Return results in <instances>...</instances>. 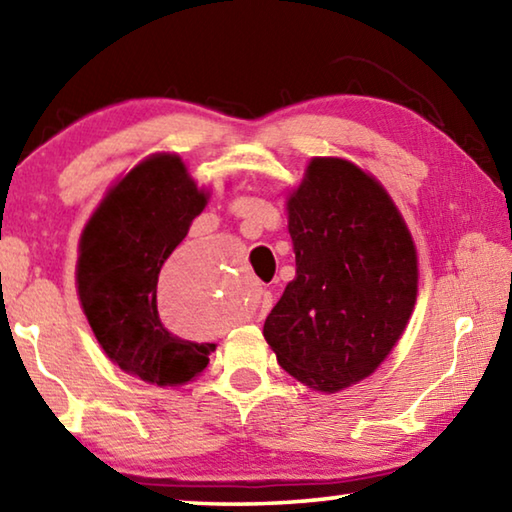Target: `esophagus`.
<instances>
[{
    "label": "esophagus",
    "instance_id": "34e87169",
    "mask_svg": "<svg viewBox=\"0 0 512 512\" xmlns=\"http://www.w3.org/2000/svg\"><path fill=\"white\" fill-rule=\"evenodd\" d=\"M273 307V296L271 291H262L259 293V316H266Z\"/></svg>",
    "mask_w": 512,
    "mask_h": 512
}]
</instances>
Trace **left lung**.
I'll use <instances>...</instances> for the list:
<instances>
[{
    "mask_svg": "<svg viewBox=\"0 0 512 512\" xmlns=\"http://www.w3.org/2000/svg\"><path fill=\"white\" fill-rule=\"evenodd\" d=\"M296 280L264 323L280 366L314 391L368 377L400 339L418 257L391 196L339 158L311 160L289 198Z\"/></svg>",
    "mask_w": 512,
    "mask_h": 512,
    "instance_id": "left-lung-1",
    "label": "left lung"
}]
</instances>
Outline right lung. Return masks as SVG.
<instances>
[{
    "instance_id": "right-lung-1",
    "label": "right lung",
    "mask_w": 512,
    "mask_h": 512,
    "mask_svg": "<svg viewBox=\"0 0 512 512\" xmlns=\"http://www.w3.org/2000/svg\"><path fill=\"white\" fill-rule=\"evenodd\" d=\"M205 203L178 155H153L110 189L83 230L76 284L85 316L103 352L149 384H185L216 348L180 339L158 314L160 268Z\"/></svg>"
}]
</instances>
